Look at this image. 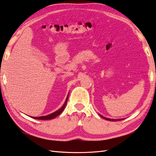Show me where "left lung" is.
Returning <instances> with one entry per match:
<instances>
[{"instance_id":"8db88e82","label":"left lung","mask_w":156,"mask_h":156,"mask_svg":"<svg viewBox=\"0 0 156 156\" xmlns=\"http://www.w3.org/2000/svg\"><path fill=\"white\" fill-rule=\"evenodd\" d=\"M101 115V117L103 118V119H105L106 120H109V121H117V120H124V119H110V118H105V117H103V115H101V114H99Z\"/></svg>"}]
</instances>
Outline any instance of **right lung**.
I'll return each instance as SVG.
<instances>
[{
    "label": "right lung",
    "instance_id": "obj_1",
    "mask_svg": "<svg viewBox=\"0 0 156 156\" xmlns=\"http://www.w3.org/2000/svg\"><path fill=\"white\" fill-rule=\"evenodd\" d=\"M68 97H69V93L68 94V96H67V97H66V101H65V103H64V104L63 105V106L59 109L57 110L56 112L52 113V114H51L44 115V116H40V117H33V116H32L31 118H32L34 119H36V120H51V119L55 118V117H57V115H59L60 114H62V112L63 111V109H65L66 106L67 105V101H68Z\"/></svg>",
    "mask_w": 156,
    "mask_h": 156
}]
</instances>
